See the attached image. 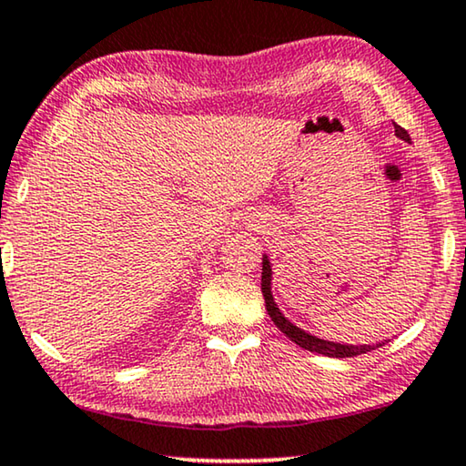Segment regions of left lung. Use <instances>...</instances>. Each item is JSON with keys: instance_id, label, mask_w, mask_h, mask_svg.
Masks as SVG:
<instances>
[{"instance_id": "obj_1", "label": "left lung", "mask_w": 466, "mask_h": 466, "mask_svg": "<svg viewBox=\"0 0 466 466\" xmlns=\"http://www.w3.org/2000/svg\"><path fill=\"white\" fill-rule=\"evenodd\" d=\"M395 135L399 139L411 143L408 130L399 127L395 124ZM261 293H264V299H266V310L270 314V319L274 320V325L279 327L280 331L285 333L287 338L291 339V342H296L299 349L304 350H310V352H319V355H325V357H336V359H346V357H357V355H365V352H371L380 349L382 344H339V342H329V339H320L317 336H312V333H306L304 329H299L298 325H293L291 320L285 319V314L279 310L277 301L272 298V266H270V259H268V255H264V261H261Z\"/></svg>"}]
</instances>
